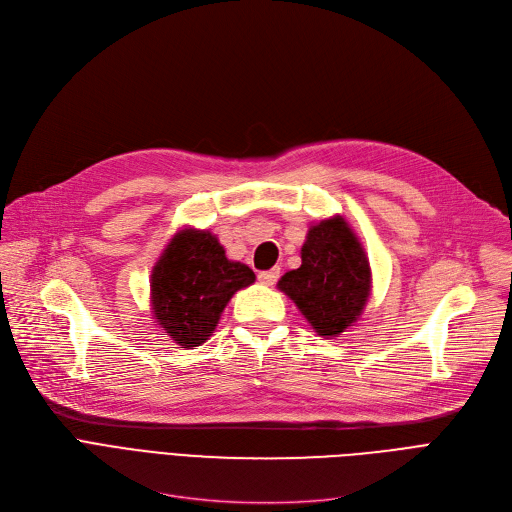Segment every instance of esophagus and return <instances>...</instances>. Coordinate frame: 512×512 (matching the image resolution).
I'll use <instances>...</instances> for the list:
<instances>
[{
    "mask_svg": "<svg viewBox=\"0 0 512 512\" xmlns=\"http://www.w3.org/2000/svg\"><path fill=\"white\" fill-rule=\"evenodd\" d=\"M278 276H280V267H272V270L259 274V282L265 286H272V284H276Z\"/></svg>",
    "mask_w": 512,
    "mask_h": 512,
    "instance_id": "1",
    "label": "esophagus"
}]
</instances>
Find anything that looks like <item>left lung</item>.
<instances>
[{"mask_svg":"<svg viewBox=\"0 0 512 512\" xmlns=\"http://www.w3.org/2000/svg\"><path fill=\"white\" fill-rule=\"evenodd\" d=\"M278 288L319 336H340L355 324L369 299L371 270L359 238L342 215L309 228L301 267L286 272Z\"/></svg>","mask_w":512,"mask_h":512,"instance_id":"1","label":"left lung"}]
</instances>
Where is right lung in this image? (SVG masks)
Segmentation results:
<instances>
[{
    "instance_id": "obj_1",
    "label": "right lung",
    "mask_w": 512,
    "mask_h": 512,
    "mask_svg": "<svg viewBox=\"0 0 512 512\" xmlns=\"http://www.w3.org/2000/svg\"><path fill=\"white\" fill-rule=\"evenodd\" d=\"M253 282L251 267L230 261L211 232L184 228L174 234L153 265L155 324L180 348L199 346L213 334L234 292Z\"/></svg>"
}]
</instances>
